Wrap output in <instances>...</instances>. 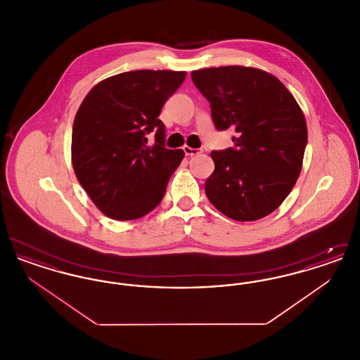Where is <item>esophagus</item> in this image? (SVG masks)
<instances>
[{
    "label": "esophagus",
    "mask_w": 360,
    "mask_h": 360,
    "mask_svg": "<svg viewBox=\"0 0 360 360\" xmlns=\"http://www.w3.org/2000/svg\"><path fill=\"white\" fill-rule=\"evenodd\" d=\"M184 153H185L186 156H193V155L201 154L202 151L198 150V148H191V147H188V146H184Z\"/></svg>",
    "instance_id": "1"
}]
</instances>
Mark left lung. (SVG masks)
<instances>
[{
	"label": "left lung",
	"instance_id": "left-lung-1",
	"mask_svg": "<svg viewBox=\"0 0 360 360\" xmlns=\"http://www.w3.org/2000/svg\"><path fill=\"white\" fill-rule=\"evenodd\" d=\"M191 79L210 103L217 131L235 129L233 147L212 151L209 201L229 219L255 221L283 202L300 176L307 121L290 91L263 70H197Z\"/></svg>",
	"mask_w": 360,
	"mask_h": 360
}]
</instances>
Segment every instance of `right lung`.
<instances>
[{
	"instance_id": "1",
	"label": "right lung",
	"mask_w": 360,
	"mask_h": 360,
	"mask_svg": "<svg viewBox=\"0 0 360 360\" xmlns=\"http://www.w3.org/2000/svg\"><path fill=\"white\" fill-rule=\"evenodd\" d=\"M186 72L137 70L94 86L81 103L71 136L75 175L110 219L136 220L160 204L182 150L166 148L162 106ZM155 132V143L146 137Z\"/></svg>"
}]
</instances>
